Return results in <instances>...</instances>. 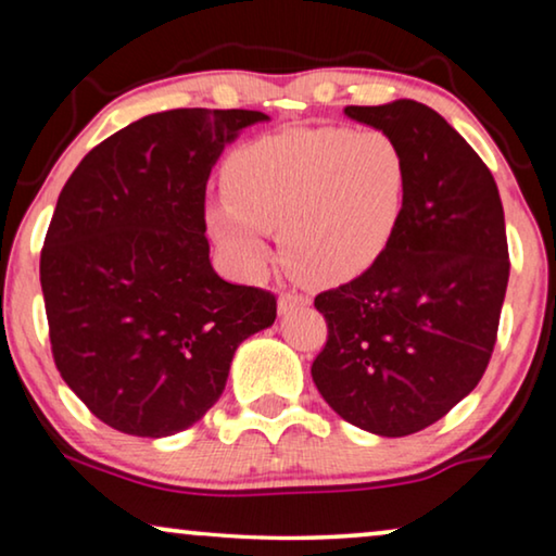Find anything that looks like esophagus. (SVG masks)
Returning <instances> with one entry per match:
<instances>
[{"mask_svg":"<svg viewBox=\"0 0 556 556\" xmlns=\"http://www.w3.org/2000/svg\"><path fill=\"white\" fill-rule=\"evenodd\" d=\"M308 303H311L308 295H303L299 291H286V293H280V299H278V314L288 316L291 311L308 306Z\"/></svg>","mask_w":556,"mask_h":556,"instance_id":"1","label":"esophagus"}]
</instances>
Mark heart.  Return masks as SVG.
<instances>
[{
  "label": "heart",
  "instance_id": "1",
  "mask_svg": "<svg viewBox=\"0 0 556 556\" xmlns=\"http://www.w3.org/2000/svg\"><path fill=\"white\" fill-rule=\"evenodd\" d=\"M407 159L375 128H308L263 136L225 164L227 197L207 204V227L245 273L273 261L268 230L316 283H341L375 265L397 232Z\"/></svg>",
  "mask_w": 556,
  "mask_h": 556
}]
</instances>
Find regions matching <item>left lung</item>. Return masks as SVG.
<instances>
[{
    "label": "left lung",
    "mask_w": 556,
    "mask_h": 556,
    "mask_svg": "<svg viewBox=\"0 0 556 556\" xmlns=\"http://www.w3.org/2000/svg\"><path fill=\"white\" fill-rule=\"evenodd\" d=\"M407 159L397 232L359 278L316 295L329 339L311 377L329 407L382 438L425 430L481 382L508 283L489 166L425 103L346 105Z\"/></svg>",
    "instance_id": "left-lung-1"
}]
</instances>
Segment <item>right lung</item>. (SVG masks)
<instances>
[{"mask_svg":"<svg viewBox=\"0 0 556 556\" xmlns=\"http://www.w3.org/2000/svg\"><path fill=\"white\" fill-rule=\"evenodd\" d=\"M261 111L151 113L88 151L58 197L40 255L50 344L98 420L136 438L192 428L232 356L276 321V295L210 263L212 166Z\"/></svg>","mask_w":556,"mask_h":556,"instance_id":"obj_1","label":"right lung"}]
</instances>
